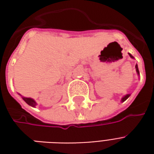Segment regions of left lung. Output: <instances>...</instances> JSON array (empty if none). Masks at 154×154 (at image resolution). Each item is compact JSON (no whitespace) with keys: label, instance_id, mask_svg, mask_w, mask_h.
Wrapping results in <instances>:
<instances>
[{"label":"left lung","instance_id":"8db88e82","mask_svg":"<svg viewBox=\"0 0 154 154\" xmlns=\"http://www.w3.org/2000/svg\"><path fill=\"white\" fill-rule=\"evenodd\" d=\"M129 55L130 56V57H132V58H134V57H133L132 55L130 54H129ZM135 68H136V72H137V73H138V75H139V68H138V65L136 64V66H135ZM129 96H130V94H127V95H125V97H122V99H121V102H124L125 100H126L129 97Z\"/></svg>","mask_w":154,"mask_h":154}]
</instances>
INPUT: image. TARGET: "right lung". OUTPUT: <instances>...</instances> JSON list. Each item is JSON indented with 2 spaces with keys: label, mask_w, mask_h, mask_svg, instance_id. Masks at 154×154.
<instances>
[{
  "label": "right lung",
  "mask_w": 154,
  "mask_h": 154,
  "mask_svg": "<svg viewBox=\"0 0 154 154\" xmlns=\"http://www.w3.org/2000/svg\"><path fill=\"white\" fill-rule=\"evenodd\" d=\"M20 96H21V95H20ZM22 98H23V100H25V102L28 104L29 106H30L35 107V106L37 105L36 102L35 101V100H33L32 98H28V97H22Z\"/></svg>",
  "instance_id": "add662e5"
}]
</instances>
